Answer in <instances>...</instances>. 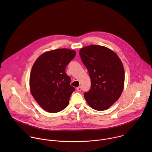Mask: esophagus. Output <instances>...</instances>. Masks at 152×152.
Returning <instances> with one entry per match:
<instances>
[{"label": "esophagus", "instance_id": "34e87169", "mask_svg": "<svg viewBox=\"0 0 152 152\" xmlns=\"http://www.w3.org/2000/svg\"><path fill=\"white\" fill-rule=\"evenodd\" d=\"M76 90H77V91H80L82 90L81 86H78V87H77V88H76Z\"/></svg>", "mask_w": 152, "mask_h": 152}]
</instances>
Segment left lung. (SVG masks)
I'll return each instance as SVG.
<instances>
[{
    "mask_svg": "<svg viewBox=\"0 0 152 152\" xmlns=\"http://www.w3.org/2000/svg\"><path fill=\"white\" fill-rule=\"evenodd\" d=\"M79 55L91 80V89L84 93L86 102L95 110H107L124 89V70L121 59L111 49L94 45L81 48Z\"/></svg>",
    "mask_w": 152,
    "mask_h": 152,
    "instance_id": "8db88e82",
    "label": "left lung"
}]
</instances>
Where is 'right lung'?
<instances>
[{
    "label": "right lung",
    "instance_id": "1",
    "mask_svg": "<svg viewBox=\"0 0 152 152\" xmlns=\"http://www.w3.org/2000/svg\"><path fill=\"white\" fill-rule=\"evenodd\" d=\"M76 51L57 49L42 53L31 69L29 86L31 94L38 104L47 112L56 113L66 108L75 88L66 73L67 64Z\"/></svg>",
    "mask_w": 152,
    "mask_h": 152
}]
</instances>
